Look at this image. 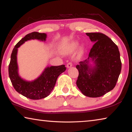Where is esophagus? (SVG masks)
<instances>
[{
	"label": "esophagus",
	"mask_w": 132,
	"mask_h": 132,
	"mask_svg": "<svg viewBox=\"0 0 132 132\" xmlns=\"http://www.w3.org/2000/svg\"><path fill=\"white\" fill-rule=\"evenodd\" d=\"M72 64L71 62H69V63L67 64V67L68 68H70L71 67H72Z\"/></svg>",
	"instance_id": "obj_1"
}]
</instances>
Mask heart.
<instances>
[{"mask_svg": "<svg viewBox=\"0 0 132 132\" xmlns=\"http://www.w3.org/2000/svg\"><path fill=\"white\" fill-rule=\"evenodd\" d=\"M79 42L78 40H72L71 42L67 43L61 48V51L63 54H68L73 53L75 51L78 46ZM84 49H85V45L82 44L79 47V55L82 56L84 53Z\"/></svg>", "mask_w": 132, "mask_h": 132, "instance_id": "obj_1", "label": "heart"}]
</instances>
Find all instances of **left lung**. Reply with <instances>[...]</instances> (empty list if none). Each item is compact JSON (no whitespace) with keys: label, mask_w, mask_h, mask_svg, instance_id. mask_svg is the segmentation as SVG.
I'll list each match as a JSON object with an SVG mask.
<instances>
[{"label":"left lung","mask_w":132,"mask_h":132,"mask_svg":"<svg viewBox=\"0 0 132 132\" xmlns=\"http://www.w3.org/2000/svg\"><path fill=\"white\" fill-rule=\"evenodd\" d=\"M94 43L88 58L79 62L77 85L85 96L100 97L115 88L122 63L118 46L111 38L100 33H87Z\"/></svg>","instance_id":"8db88e82"}]
</instances>
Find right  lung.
<instances>
[{"instance_id": "right-lung-1", "label": "right lung", "mask_w": 132, "mask_h": 132, "mask_svg": "<svg viewBox=\"0 0 132 132\" xmlns=\"http://www.w3.org/2000/svg\"><path fill=\"white\" fill-rule=\"evenodd\" d=\"M46 38V33L33 32L27 34L17 43L13 50L9 65V75L15 90L26 98L34 100L44 98L49 95L54 87L58 76L66 70V68L64 65L47 67L36 79L27 81L19 75L17 52L19 47L27 41L37 40L45 42Z\"/></svg>"}]
</instances>
